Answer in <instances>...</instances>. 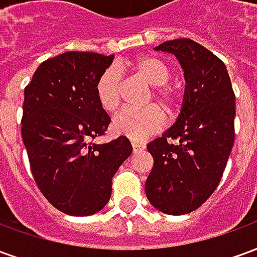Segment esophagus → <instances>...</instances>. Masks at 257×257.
Instances as JSON below:
<instances>
[{
    "label": "esophagus",
    "instance_id": "obj_1",
    "mask_svg": "<svg viewBox=\"0 0 257 257\" xmlns=\"http://www.w3.org/2000/svg\"><path fill=\"white\" fill-rule=\"evenodd\" d=\"M132 147H134L135 153H138V151H142L146 149V145L143 142H139V140H134L132 142Z\"/></svg>",
    "mask_w": 257,
    "mask_h": 257
}]
</instances>
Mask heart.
<instances>
[{
	"instance_id": "obj_1",
	"label": "heart",
	"mask_w": 257,
	"mask_h": 257,
	"mask_svg": "<svg viewBox=\"0 0 257 257\" xmlns=\"http://www.w3.org/2000/svg\"><path fill=\"white\" fill-rule=\"evenodd\" d=\"M121 68H129L145 82L153 86L151 97H154L164 108L175 112L180 106V90L169 84L171 68L162 59L154 55H145L119 64ZM96 97L100 107L107 112L117 111L122 101V77L117 67L106 68L96 82ZM167 123L165 114L158 106H149L142 110L126 108L114 119V129L118 134L132 140H142L156 134Z\"/></svg>"
}]
</instances>
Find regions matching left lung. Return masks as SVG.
I'll list each match as a JSON object with an SVG mask.
<instances>
[{"instance_id":"obj_1","label":"left lung","mask_w":257,"mask_h":257,"mask_svg":"<svg viewBox=\"0 0 257 257\" xmlns=\"http://www.w3.org/2000/svg\"><path fill=\"white\" fill-rule=\"evenodd\" d=\"M156 49L179 59L187 85L178 121L147 145L154 165L146 195L164 213L186 215L209 198L223 176L234 145L235 95L224 63L198 42L178 38Z\"/></svg>"}]
</instances>
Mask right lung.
I'll return each mask as SVG.
<instances>
[{
  "label": "right lung",
  "mask_w": 257,
  "mask_h": 257,
  "mask_svg": "<svg viewBox=\"0 0 257 257\" xmlns=\"http://www.w3.org/2000/svg\"><path fill=\"white\" fill-rule=\"evenodd\" d=\"M112 55L70 51L42 62L25 88L22 138L44 197L63 213L89 216L111 197V180L132 153L128 138L96 145L110 117L96 82Z\"/></svg>",
  "instance_id": "right-lung-1"
}]
</instances>
